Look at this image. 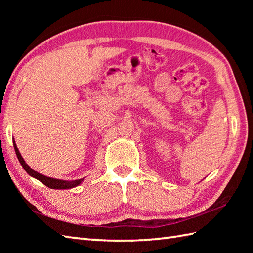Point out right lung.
I'll use <instances>...</instances> for the list:
<instances>
[{
	"label": "right lung",
	"mask_w": 253,
	"mask_h": 253,
	"mask_svg": "<svg viewBox=\"0 0 253 253\" xmlns=\"http://www.w3.org/2000/svg\"><path fill=\"white\" fill-rule=\"evenodd\" d=\"M14 149H15L16 155H17V158L19 160L20 164L23 165V168L27 171V173H28L30 176L35 177V178H37L38 180H40L42 184H44L46 187L52 188V189H69V188H74V187L80 185V184H82V181L84 180V178H83V179H77V180H73V181H66V180L50 178V177H46L44 175H41L39 173H37L36 170L30 169L29 166L26 164L24 159L21 158V155H20V153L18 151L17 146H16L15 141H14Z\"/></svg>",
	"instance_id": "add662e5"
}]
</instances>
